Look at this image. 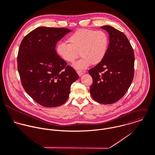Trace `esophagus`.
I'll return each instance as SVG.
<instances>
[{"instance_id": "obj_1", "label": "esophagus", "mask_w": 155, "mask_h": 155, "mask_svg": "<svg viewBox=\"0 0 155 155\" xmlns=\"http://www.w3.org/2000/svg\"><path fill=\"white\" fill-rule=\"evenodd\" d=\"M85 71H77V74H78V75L80 76V77H81L83 74H85Z\"/></svg>"}]
</instances>
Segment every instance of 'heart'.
Here are the masks:
<instances>
[{
    "mask_svg": "<svg viewBox=\"0 0 155 155\" xmlns=\"http://www.w3.org/2000/svg\"><path fill=\"white\" fill-rule=\"evenodd\" d=\"M69 44L59 43L57 54L65 61L73 63L80 55L82 58L72 66L82 71L91 64L97 65L104 59L109 46V37L103 31L80 29L68 38Z\"/></svg>",
    "mask_w": 155,
    "mask_h": 155,
    "instance_id": "heart-1",
    "label": "heart"
}]
</instances>
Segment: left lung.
Here are the masks:
<instances>
[{
  "mask_svg": "<svg viewBox=\"0 0 155 155\" xmlns=\"http://www.w3.org/2000/svg\"><path fill=\"white\" fill-rule=\"evenodd\" d=\"M101 28L109 33V43L103 61L89 71L93 79L90 93L97 102L110 104L120 100L130 86L135 56L124 33L109 25Z\"/></svg>",
  "mask_w": 155,
  "mask_h": 155,
  "instance_id": "8db88e82",
  "label": "left lung"
}]
</instances>
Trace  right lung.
Returning <instances> with one entry per match:
<instances>
[{"label": "right lung", "instance_id": "1", "mask_svg": "<svg viewBox=\"0 0 155 155\" xmlns=\"http://www.w3.org/2000/svg\"><path fill=\"white\" fill-rule=\"evenodd\" d=\"M71 31L64 28L38 27L20 43L17 67L22 86L35 102L44 107L63 104L71 84L79 78L55 49L57 41Z\"/></svg>", "mask_w": 155, "mask_h": 155}]
</instances>
